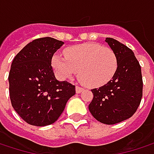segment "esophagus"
I'll list each match as a JSON object with an SVG mask.
<instances>
[{
  "label": "esophagus",
  "instance_id": "obj_1",
  "mask_svg": "<svg viewBox=\"0 0 154 154\" xmlns=\"http://www.w3.org/2000/svg\"><path fill=\"white\" fill-rule=\"evenodd\" d=\"M83 91H84V88H83V87L78 86V85L76 86V92H77V94H80V93H82Z\"/></svg>",
  "mask_w": 154,
  "mask_h": 154
}]
</instances>
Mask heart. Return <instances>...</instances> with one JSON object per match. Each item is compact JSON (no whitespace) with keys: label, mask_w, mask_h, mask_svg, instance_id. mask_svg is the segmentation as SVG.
I'll return each instance as SVG.
<instances>
[{"label":"heart","mask_w":154,"mask_h":154,"mask_svg":"<svg viewBox=\"0 0 154 154\" xmlns=\"http://www.w3.org/2000/svg\"><path fill=\"white\" fill-rule=\"evenodd\" d=\"M64 54H54L51 59L53 69L62 79H69L78 71L84 84L100 87L109 83L118 69L117 55L109 47L83 44L67 48Z\"/></svg>","instance_id":"obj_1"}]
</instances>
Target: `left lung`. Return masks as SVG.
<instances>
[{
	"instance_id": "8db88e82",
	"label": "left lung",
	"mask_w": 154,
	"mask_h": 154,
	"mask_svg": "<svg viewBox=\"0 0 154 154\" xmlns=\"http://www.w3.org/2000/svg\"><path fill=\"white\" fill-rule=\"evenodd\" d=\"M118 58V69L106 85L92 90L89 110L95 119L114 125L132 117L143 96L141 66L133 51L113 38H106Z\"/></svg>"
}]
</instances>
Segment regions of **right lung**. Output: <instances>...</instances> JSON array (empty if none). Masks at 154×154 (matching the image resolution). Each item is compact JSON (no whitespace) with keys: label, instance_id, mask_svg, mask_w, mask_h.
<instances>
[{"label":"right lung","instance_id":"obj_1","mask_svg":"<svg viewBox=\"0 0 154 154\" xmlns=\"http://www.w3.org/2000/svg\"><path fill=\"white\" fill-rule=\"evenodd\" d=\"M63 42L51 37L27 44L15 56L9 74L10 98L26 123L44 127L54 123L76 94L75 85L58 81L51 67L55 51Z\"/></svg>","mask_w":154,"mask_h":154}]
</instances>
